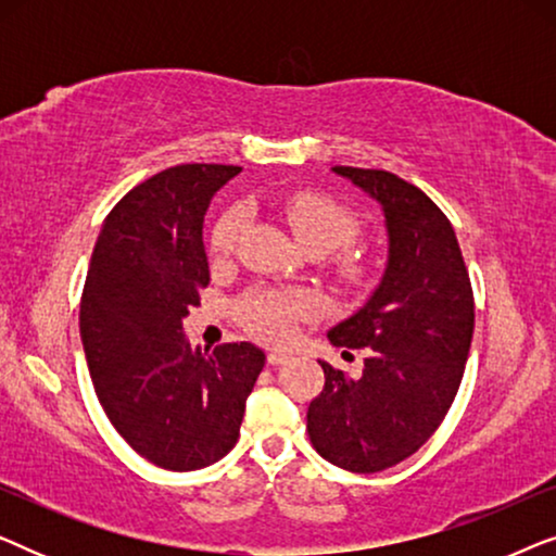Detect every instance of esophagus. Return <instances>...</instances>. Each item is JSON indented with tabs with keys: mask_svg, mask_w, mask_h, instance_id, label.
I'll return each mask as SVG.
<instances>
[{
	"mask_svg": "<svg viewBox=\"0 0 556 556\" xmlns=\"http://www.w3.org/2000/svg\"><path fill=\"white\" fill-rule=\"evenodd\" d=\"M288 359H291V354L288 352H268L270 367H280V364H286Z\"/></svg>",
	"mask_w": 556,
	"mask_h": 556,
	"instance_id": "1",
	"label": "esophagus"
}]
</instances>
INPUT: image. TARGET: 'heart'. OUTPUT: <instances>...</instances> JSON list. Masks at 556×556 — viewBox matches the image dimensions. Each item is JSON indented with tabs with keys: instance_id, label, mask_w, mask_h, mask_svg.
I'll list each match as a JSON object with an SVG mask.
<instances>
[{
	"instance_id": "heart-1",
	"label": "heart",
	"mask_w": 556,
	"mask_h": 556,
	"mask_svg": "<svg viewBox=\"0 0 556 556\" xmlns=\"http://www.w3.org/2000/svg\"><path fill=\"white\" fill-rule=\"evenodd\" d=\"M280 215L286 217L301 245L311 253H326V250H339L337 265L346 278H359L364 265L352 250L344 248L362 230L359 217L344 207L339 200L329 194L314 192V189H293L280 197ZM245 225V215L240 210H230L219 217L212 232V253L230 255ZM316 295L301 288H261V291L248 293L238 303V316L253 337L270 341V344H283L293 339L301 321L316 314Z\"/></svg>"
}]
</instances>
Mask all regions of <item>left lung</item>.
I'll use <instances>...</instances> for the list:
<instances>
[{
	"label": "left lung",
	"mask_w": 556,
	"mask_h": 556,
	"mask_svg": "<svg viewBox=\"0 0 556 556\" xmlns=\"http://www.w3.org/2000/svg\"><path fill=\"white\" fill-rule=\"evenodd\" d=\"M382 204L390 263L359 314L329 341L367 349L359 379L321 362L306 430L316 453L352 473L392 468L432 438L458 394L473 339V288L445 212L384 169L333 166Z\"/></svg>",
	"instance_id": "8db88e82"
}]
</instances>
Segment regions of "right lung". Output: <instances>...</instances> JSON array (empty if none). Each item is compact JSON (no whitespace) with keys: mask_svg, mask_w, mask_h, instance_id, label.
Returning a JSON list of instances; mask_svg holds the SVG:
<instances>
[{"mask_svg":"<svg viewBox=\"0 0 556 556\" xmlns=\"http://www.w3.org/2000/svg\"><path fill=\"white\" fill-rule=\"evenodd\" d=\"M240 166L179 164L136 185L98 235L80 295L93 390L118 435L166 470L207 468L240 438L261 349L187 344L181 318L210 286L202 225Z\"/></svg>","mask_w":556,"mask_h":556,"instance_id":"1","label":"right lung"}]
</instances>
